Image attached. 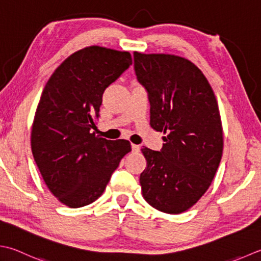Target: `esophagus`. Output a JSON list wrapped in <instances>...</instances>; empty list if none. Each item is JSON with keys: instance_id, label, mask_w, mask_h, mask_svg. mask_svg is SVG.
<instances>
[{"instance_id": "34e87169", "label": "esophagus", "mask_w": 261, "mask_h": 261, "mask_svg": "<svg viewBox=\"0 0 261 261\" xmlns=\"http://www.w3.org/2000/svg\"><path fill=\"white\" fill-rule=\"evenodd\" d=\"M131 149H132V151H134V152H139L140 151V146L132 144L131 145Z\"/></svg>"}]
</instances>
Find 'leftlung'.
<instances>
[{"label":"left lung","mask_w":261,"mask_h":261,"mask_svg":"<svg viewBox=\"0 0 261 261\" xmlns=\"http://www.w3.org/2000/svg\"><path fill=\"white\" fill-rule=\"evenodd\" d=\"M135 72L147 91L150 125L167 134L160 151L142 148V196L167 214L188 211L202 197L223 154L218 104L208 80L180 56L135 52Z\"/></svg>","instance_id":"obj_1"}]
</instances>
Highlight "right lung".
Wrapping results in <instances>:
<instances>
[{
	"label": "right lung",
	"instance_id": "right-lung-1",
	"mask_svg": "<svg viewBox=\"0 0 261 261\" xmlns=\"http://www.w3.org/2000/svg\"><path fill=\"white\" fill-rule=\"evenodd\" d=\"M131 64L129 52L90 46L69 56L44 87L32 129L33 156L49 191L71 208L98 199L131 151L127 140L91 134L104 90Z\"/></svg>",
	"mask_w": 261,
	"mask_h": 261
}]
</instances>
